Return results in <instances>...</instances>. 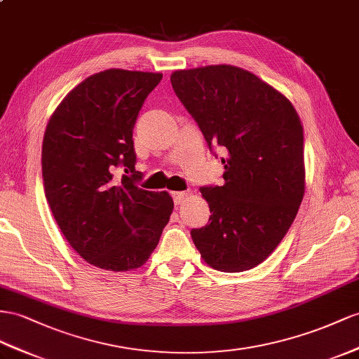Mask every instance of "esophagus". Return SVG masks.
Masks as SVG:
<instances>
[{"mask_svg":"<svg viewBox=\"0 0 359 359\" xmlns=\"http://www.w3.org/2000/svg\"><path fill=\"white\" fill-rule=\"evenodd\" d=\"M188 196H189L188 191H176V192H172L174 203H176V205H182L183 201H185V200L188 198Z\"/></svg>","mask_w":359,"mask_h":359,"instance_id":"esophagus-1","label":"esophagus"}]
</instances>
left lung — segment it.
<instances>
[{
  "mask_svg": "<svg viewBox=\"0 0 359 359\" xmlns=\"http://www.w3.org/2000/svg\"><path fill=\"white\" fill-rule=\"evenodd\" d=\"M171 85L209 149L226 151L224 185L200 189L210 217L192 241L209 267L250 270L283 240L305 194L300 118L287 97L238 67L179 69Z\"/></svg>",
  "mask_w": 359,
  "mask_h": 359,
  "instance_id": "obj_1",
  "label": "left lung"
}]
</instances>
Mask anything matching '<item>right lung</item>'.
Wrapping results in <instances>:
<instances>
[{
  "mask_svg": "<svg viewBox=\"0 0 359 359\" xmlns=\"http://www.w3.org/2000/svg\"><path fill=\"white\" fill-rule=\"evenodd\" d=\"M161 80V72H97L62 100L45 128L42 177L54 219L72 249L103 270L140 269L172 212L168 192L141 189L135 170L133 127Z\"/></svg>",
  "mask_w": 359,
  "mask_h": 359,
  "instance_id": "right-lung-1",
  "label": "right lung"
}]
</instances>
